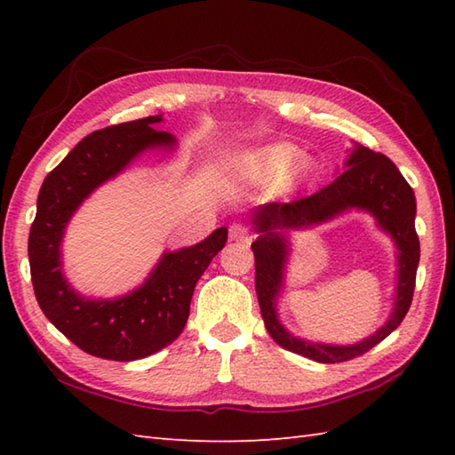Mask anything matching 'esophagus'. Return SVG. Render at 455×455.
Here are the masks:
<instances>
[{
  "mask_svg": "<svg viewBox=\"0 0 455 455\" xmlns=\"http://www.w3.org/2000/svg\"><path fill=\"white\" fill-rule=\"evenodd\" d=\"M228 236H230V240H235V243L250 244V243H252V238H254V233H252V230H250L248 227L238 225V222H236V225L230 227Z\"/></svg>",
  "mask_w": 455,
  "mask_h": 455,
  "instance_id": "1",
  "label": "esophagus"
}]
</instances>
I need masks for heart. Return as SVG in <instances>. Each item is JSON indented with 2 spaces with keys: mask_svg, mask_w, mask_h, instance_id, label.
I'll return each instance as SVG.
<instances>
[{
  "mask_svg": "<svg viewBox=\"0 0 455 455\" xmlns=\"http://www.w3.org/2000/svg\"><path fill=\"white\" fill-rule=\"evenodd\" d=\"M299 158V150L289 144H279L267 154V168L272 172H285L293 166Z\"/></svg>",
  "mask_w": 455,
  "mask_h": 455,
  "instance_id": "1",
  "label": "heart"
}]
</instances>
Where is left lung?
Here are the masks:
<instances>
[{
	"mask_svg": "<svg viewBox=\"0 0 455 455\" xmlns=\"http://www.w3.org/2000/svg\"><path fill=\"white\" fill-rule=\"evenodd\" d=\"M344 168L331 186L313 196L291 203H266L252 215L254 230L259 235L254 243L256 258V295L264 316L266 331L289 352L305 355L321 363L347 362L371 350L385 340L407 315L417 267L420 259V243L414 228L417 199L395 164L362 144H354ZM347 210H365L378 228L392 236L398 248V282L395 283L394 308L386 324L355 345L311 343L289 333L278 321L276 301L284 286V267L291 253L288 233L291 229L312 228Z\"/></svg>",
	"mask_w": 455,
	"mask_h": 455,
	"instance_id": "obj_1",
	"label": "left lung"
}]
</instances>
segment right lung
Instances as JSON below:
<instances>
[{
	"instance_id": "1",
	"label": "right lung",
	"mask_w": 455,
	"mask_h": 455,
	"mask_svg": "<svg viewBox=\"0 0 455 455\" xmlns=\"http://www.w3.org/2000/svg\"><path fill=\"white\" fill-rule=\"evenodd\" d=\"M162 115L113 124L82 139L48 173L38 191L28 233V264L36 301L68 340L92 355L132 362L152 355L181 334L199 277L227 244V227L201 243L164 252L131 293L92 299L76 291L62 272V238L74 212L105 181L117 178L140 154L176 148V137L152 129Z\"/></svg>"
}]
</instances>
